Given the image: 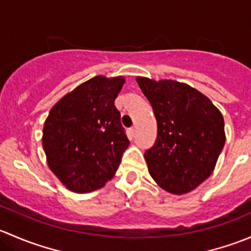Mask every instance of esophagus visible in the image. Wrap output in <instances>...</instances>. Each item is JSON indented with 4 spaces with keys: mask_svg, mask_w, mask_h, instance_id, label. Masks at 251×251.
Here are the masks:
<instances>
[{
    "mask_svg": "<svg viewBox=\"0 0 251 251\" xmlns=\"http://www.w3.org/2000/svg\"><path fill=\"white\" fill-rule=\"evenodd\" d=\"M128 133H130L131 138H135L136 137V126H132V127L128 130Z\"/></svg>",
    "mask_w": 251,
    "mask_h": 251,
    "instance_id": "1",
    "label": "esophagus"
}]
</instances>
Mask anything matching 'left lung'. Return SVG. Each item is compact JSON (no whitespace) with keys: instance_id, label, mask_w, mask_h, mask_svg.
I'll list each match as a JSON object with an SVG mask.
<instances>
[{"instance_id":"left-lung-1","label":"left lung","mask_w":251,"mask_h":251,"mask_svg":"<svg viewBox=\"0 0 251 251\" xmlns=\"http://www.w3.org/2000/svg\"><path fill=\"white\" fill-rule=\"evenodd\" d=\"M136 80L158 124L155 143L144 153L149 174L169 193H188L214 171L226 141L224 116L187 83Z\"/></svg>"}]
</instances>
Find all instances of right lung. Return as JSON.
Instances as JSON below:
<instances>
[{"mask_svg":"<svg viewBox=\"0 0 251 251\" xmlns=\"http://www.w3.org/2000/svg\"><path fill=\"white\" fill-rule=\"evenodd\" d=\"M125 78L98 75L53 105L42 146L50 171L68 189L87 193L104 186L130 144L114 102Z\"/></svg>","mask_w":251,"mask_h":251,"instance_id":"obj_1","label":"right lung"}]
</instances>
